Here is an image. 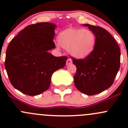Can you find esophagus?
<instances>
[{
	"label": "esophagus",
	"mask_w": 128,
	"mask_h": 128,
	"mask_svg": "<svg viewBox=\"0 0 128 128\" xmlns=\"http://www.w3.org/2000/svg\"><path fill=\"white\" fill-rule=\"evenodd\" d=\"M72 60L70 59H68V60H67L66 61V65L68 66V65H70V64H72Z\"/></svg>",
	"instance_id": "obj_1"
}]
</instances>
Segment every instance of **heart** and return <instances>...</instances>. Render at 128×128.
<instances>
[{"mask_svg": "<svg viewBox=\"0 0 128 128\" xmlns=\"http://www.w3.org/2000/svg\"><path fill=\"white\" fill-rule=\"evenodd\" d=\"M58 39L62 47L78 59H84L90 56L96 43L94 32L83 28H67L59 33Z\"/></svg>", "mask_w": 128, "mask_h": 128, "instance_id": "obj_1", "label": "heart"}]
</instances>
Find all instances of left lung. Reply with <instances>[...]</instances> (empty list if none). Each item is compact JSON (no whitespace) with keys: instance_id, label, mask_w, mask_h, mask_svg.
<instances>
[{"instance_id":"left-lung-1","label":"left lung","mask_w":128,"mask_h":128,"mask_svg":"<svg viewBox=\"0 0 128 128\" xmlns=\"http://www.w3.org/2000/svg\"><path fill=\"white\" fill-rule=\"evenodd\" d=\"M96 36L95 48L84 59L72 58L77 68L74 77L76 88L87 95L98 94L112 86L120 67V50L115 39L105 29L84 24Z\"/></svg>"}]
</instances>
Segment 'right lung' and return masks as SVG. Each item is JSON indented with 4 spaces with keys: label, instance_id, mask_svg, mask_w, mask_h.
I'll use <instances>...</instances> for the list:
<instances>
[{
    "label": "right lung",
    "instance_id": "obj_1",
    "mask_svg": "<svg viewBox=\"0 0 128 128\" xmlns=\"http://www.w3.org/2000/svg\"><path fill=\"white\" fill-rule=\"evenodd\" d=\"M57 26L42 22L27 26L12 40L6 51L5 68L12 85L31 96L49 88L52 74L63 68L66 56L56 57L49 51Z\"/></svg>",
    "mask_w": 128,
    "mask_h": 128
}]
</instances>
